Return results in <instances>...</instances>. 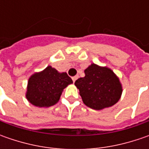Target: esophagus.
I'll return each instance as SVG.
<instances>
[{
  "mask_svg": "<svg viewBox=\"0 0 149 149\" xmlns=\"http://www.w3.org/2000/svg\"><path fill=\"white\" fill-rule=\"evenodd\" d=\"M78 79L77 75H75V76H74V77H72V80H73V82H75V80Z\"/></svg>",
  "mask_w": 149,
  "mask_h": 149,
  "instance_id": "34e87169",
  "label": "esophagus"
}]
</instances>
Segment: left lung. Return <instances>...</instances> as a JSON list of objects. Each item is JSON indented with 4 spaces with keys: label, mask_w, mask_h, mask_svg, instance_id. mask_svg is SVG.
Here are the masks:
<instances>
[{
    "label": "left lung",
    "mask_w": 149,
    "mask_h": 149,
    "mask_svg": "<svg viewBox=\"0 0 149 149\" xmlns=\"http://www.w3.org/2000/svg\"><path fill=\"white\" fill-rule=\"evenodd\" d=\"M84 74L85 76L78 79L74 84L85 105L100 110L111 107L119 100L122 85L110 69L92 64Z\"/></svg>",
    "instance_id": "left-lung-1"
}]
</instances>
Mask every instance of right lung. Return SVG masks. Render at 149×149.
<instances>
[{
    "label": "right lung",
    "mask_w": 149,
    "mask_h": 149,
    "mask_svg": "<svg viewBox=\"0 0 149 149\" xmlns=\"http://www.w3.org/2000/svg\"><path fill=\"white\" fill-rule=\"evenodd\" d=\"M73 83L65 72L59 73L51 66L36 73L28 81L26 99L36 107H49L55 104L63 89Z\"/></svg>",
    "instance_id": "1"
}]
</instances>
